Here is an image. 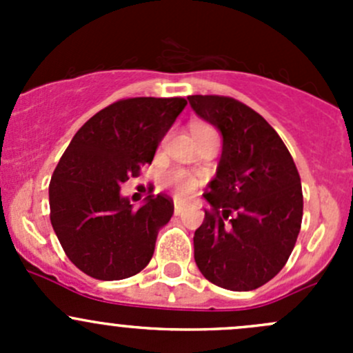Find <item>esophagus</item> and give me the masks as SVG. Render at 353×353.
Instances as JSON below:
<instances>
[{"label": "esophagus", "instance_id": "1", "mask_svg": "<svg viewBox=\"0 0 353 353\" xmlns=\"http://www.w3.org/2000/svg\"><path fill=\"white\" fill-rule=\"evenodd\" d=\"M184 212V205L183 203H174V213H176V215H181V213Z\"/></svg>", "mask_w": 353, "mask_h": 353}]
</instances>
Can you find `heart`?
<instances>
[{
    "label": "heart",
    "mask_w": 353,
    "mask_h": 353,
    "mask_svg": "<svg viewBox=\"0 0 353 353\" xmlns=\"http://www.w3.org/2000/svg\"><path fill=\"white\" fill-rule=\"evenodd\" d=\"M205 131H215L213 128L206 126V124H194L193 126V133H205ZM167 186L176 193V196L179 198H188L196 191L198 188V179L194 176H191L190 172L181 169H174L169 170L163 177Z\"/></svg>",
    "instance_id": "heart-1"
}]
</instances>
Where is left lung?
I'll use <instances>...</instances> for the list:
<instances>
[{"label":"left lung","mask_w":353,"mask_h":353,"mask_svg":"<svg viewBox=\"0 0 353 353\" xmlns=\"http://www.w3.org/2000/svg\"><path fill=\"white\" fill-rule=\"evenodd\" d=\"M222 133V157L205 191L194 261L208 282L248 292L285 266L302 223L301 176L285 143L256 110L223 95H190Z\"/></svg>","instance_id":"left-lung-1"}]
</instances>
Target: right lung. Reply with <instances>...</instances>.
I'll use <instances>...</instances> for the list:
<instances>
[{
  "instance_id": "1",
  "label": "right lung",
  "mask_w": 353,
  "mask_h": 353,
  "mask_svg": "<svg viewBox=\"0 0 353 353\" xmlns=\"http://www.w3.org/2000/svg\"><path fill=\"white\" fill-rule=\"evenodd\" d=\"M186 99H123L92 116L49 183L51 223L70 261L97 280L140 273L154 256L159 230L174 213L167 194H148L133 208L121 184L140 176Z\"/></svg>"
}]
</instances>
